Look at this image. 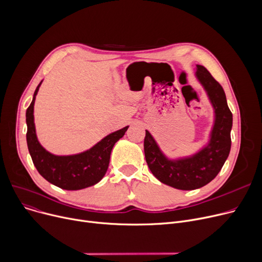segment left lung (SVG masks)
<instances>
[{"instance_id":"8db88e82","label":"left lung","mask_w":262,"mask_h":262,"mask_svg":"<svg viewBox=\"0 0 262 262\" xmlns=\"http://www.w3.org/2000/svg\"><path fill=\"white\" fill-rule=\"evenodd\" d=\"M196 67V77L207 91L215 113L209 144L194 156L170 160L161 153L153 137L145 130L144 154L150 172L161 183L180 190H194L210 183L221 171L231 145L232 114L225 92L207 69L200 64Z\"/></svg>"}]
</instances>
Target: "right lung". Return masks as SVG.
Returning a JSON list of instances; mask_svg holds the SVG:
<instances>
[{
	"label": "right lung",
	"mask_w": 262,
	"mask_h": 262,
	"mask_svg": "<svg viewBox=\"0 0 262 262\" xmlns=\"http://www.w3.org/2000/svg\"><path fill=\"white\" fill-rule=\"evenodd\" d=\"M41 82L35 90L31 105L26 109V141L34 166L49 183L64 190H80L98 184L108 169L110 153L115 143L122 138L128 126L108 135L84 153L71 156H56L49 153L38 142L33 115L36 94Z\"/></svg>",
	"instance_id": "1"
}]
</instances>
